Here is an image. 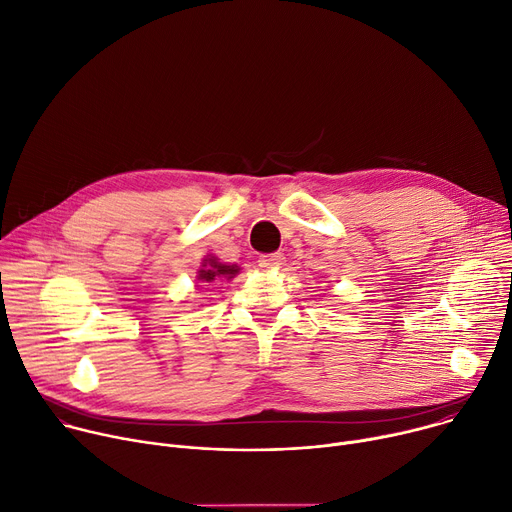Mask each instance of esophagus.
Returning <instances> with one entry per match:
<instances>
[{
  "label": "esophagus",
  "instance_id": "obj_1",
  "mask_svg": "<svg viewBox=\"0 0 512 512\" xmlns=\"http://www.w3.org/2000/svg\"><path fill=\"white\" fill-rule=\"evenodd\" d=\"M284 263H286V257L282 253H269V255L259 257V265L263 269H280V267H284Z\"/></svg>",
  "mask_w": 512,
  "mask_h": 512
}]
</instances>
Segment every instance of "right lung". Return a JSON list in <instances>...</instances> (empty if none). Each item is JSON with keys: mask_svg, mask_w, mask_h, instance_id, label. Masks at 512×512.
Instances as JSON below:
<instances>
[{"mask_svg": "<svg viewBox=\"0 0 512 512\" xmlns=\"http://www.w3.org/2000/svg\"><path fill=\"white\" fill-rule=\"evenodd\" d=\"M241 271L239 265H226L220 263L216 257L208 255L202 261V267L198 269V280L204 284H212L216 280H232Z\"/></svg>", "mask_w": 512, "mask_h": 512, "instance_id": "add662e5", "label": "right lung"}]
</instances>
